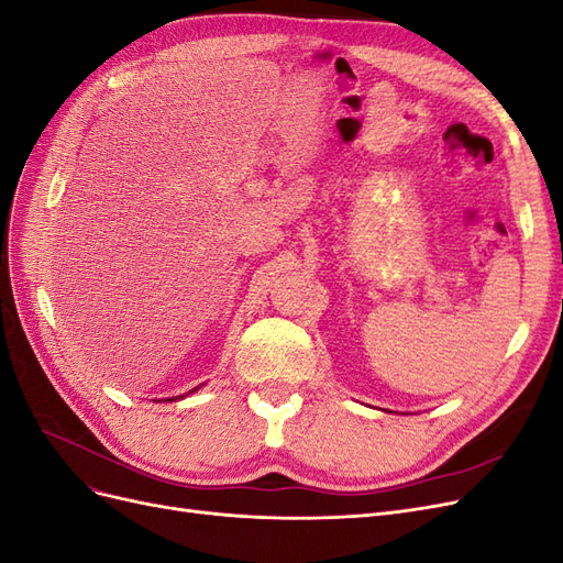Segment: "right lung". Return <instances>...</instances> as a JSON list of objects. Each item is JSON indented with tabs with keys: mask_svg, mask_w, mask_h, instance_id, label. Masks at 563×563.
Masks as SVG:
<instances>
[{
	"mask_svg": "<svg viewBox=\"0 0 563 563\" xmlns=\"http://www.w3.org/2000/svg\"><path fill=\"white\" fill-rule=\"evenodd\" d=\"M199 387H195V389H190V391H197ZM190 391H187V395H190ZM187 395H180V397H172V399H168V401H174V399H183V397H187Z\"/></svg>",
	"mask_w": 563,
	"mask_h": 563,
	"instance_id": "add662e5",
	"label": "right lung"
}]
</instances>
